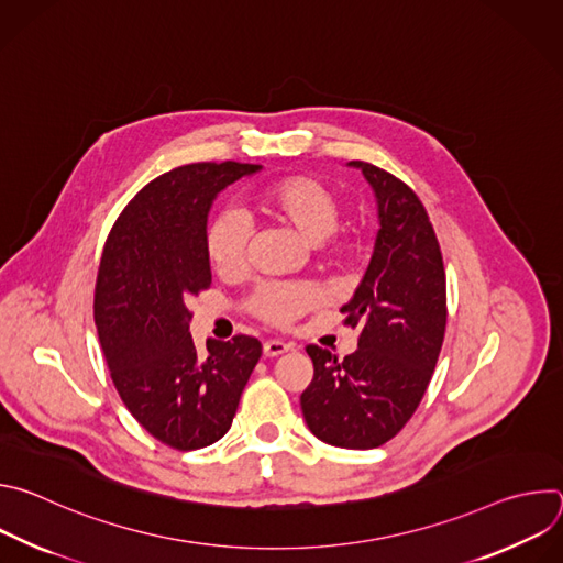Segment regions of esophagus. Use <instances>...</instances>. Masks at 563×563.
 I'll return each instance as SVG.
<instances>
[{
  "label": "esophagus",
  "instance_id": "obj_1",
  "mask_svg": "<svg viewBox=\"0 0 563 563\" xmlns=\"http://www.w3.org/2000/svg\"><path fill=\"white\" fill-rule=\"evenodd\" d=\"M289 350H291V343H285V341H278V339H272V341L263 343V354L267 358H276V356H280V354H285Z\"/></svg>",
  "mask_w": 563,
  "mask_h": 563
}]
</instances>
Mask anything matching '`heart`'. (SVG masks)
<instances>
[{
    "label": "heart",
    "mask_w": 563,
    "mask_h": 563,
    "mask_svg": "<svg viewBox=\"0 0 563 563\" xmlns=\"http://www.w3.org/2000/svg\"><path fill=\"white\" fill-rule=\"evenodd\" d=\"M261 216L289 229L300 243L328 245L341 220V200L311 176H289L261 189L254 200ZM252 227L235 211L218 213L205 233V252L220 276H238L247 267ZM347 243L332 245V256H343ZM323 302V291L313 285L267 283L252 296V311L269 325H289L305 311Z\"/></svg>",
    "instance_id": "b5f03b06"
}]
</instances>
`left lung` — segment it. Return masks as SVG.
Masks as SVG:
<instances>
[{
	"mask_svg": "<svg viewBox=\"0 0 563 563\" xmlns=\"http://www.w3.org/2000/svg\"><path fill=\"white\" fill-rule=\"evenodd\" d=\"M378 233L345 325L358 328V350L343 361L309 345L313 378L300 394L307 428L347 450L378 448L404 428L428 389L445 334V269L441 247L417 194L391 174L361 163Z\"/></svg>",
	"mask_w": 563,
	"mask_h": 563,
	"instance_id": "left-lung-1",
	"label": "left lung"
}]
</instances>
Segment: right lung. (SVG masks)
Returning a JSON list of instances; mask_svg holds the SVG:
<instances>
[{"instance_id": "obj_1", "label": "right lung", "mask_w": 563, "mask_h": 563, "mask_svg": "<svg viewBox=\"0 0 563 563\" xmlns=\"http://www.w3.org/2000/svg\"><path fill=\"white\" fill-rule=\"evenodd\" d=\"M261 165L200 163L148 183L115 220L96 283V325L113 385L133 419L176 450L216 443L231 428L263 347L252 336L189 334V300L211 283L205 252L216 196Z\"/></svg>"}]
</instances>
